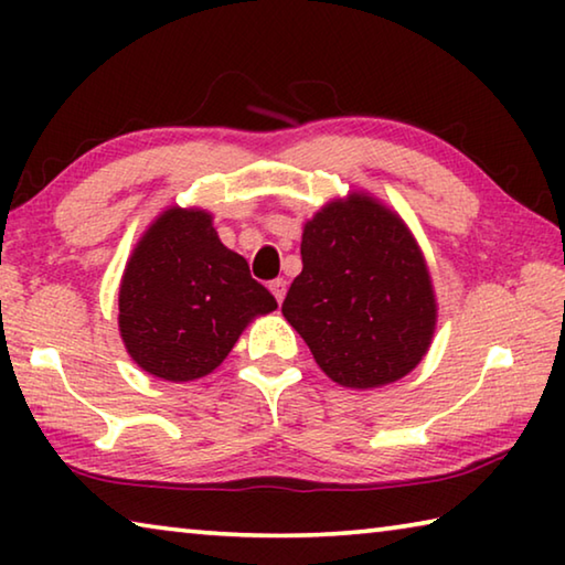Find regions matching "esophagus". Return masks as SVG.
<instances>
[{"mask_svg": "<svg viewBox=\"0 0 565 565\" xmlns=\"http://www.w3.org/2000/svg\"><path fill=\"white\" fill-rule=\"evenodd\" d=\"M269 289H271V294H274V299L281 303L284 296H286V281H284V279H274V281L269 284Z\"/></svg>", "mask_w": 565, "mask_h": 565, "instance_id": "esophagus-1", "label": "esophagus"}]
</instances>
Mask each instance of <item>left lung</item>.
Returning <instances> with one entry per match:
<instances>
[{
	"instance_id": "left-lung-1",
	"label": "left lung",
	"mask_w": 565,
	"mask_h": 565,
	"mask_svg": "<svg viewBox=\"0 0 565 565\" xmlns=\"http://www.w3.org/2000/svg\"><path fill=\"white\" fill-rule=\"evenodd\" d=\"M301 262L281 313L323 374L363 391L418 366L438 306L424 252L394 209L366 191L323 204L303 224Z\"/></svg>"
}]
</instances>
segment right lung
Returning a JSON list of instances; mask_svg holds the SVG:
<instances>
[{
    "instance_id": "add662e5",
    "label": "right lung",
    "mask_w": 565,
    "mask_h": 565,
    "mask_svg": "<svg viewBox=\"0 0 565 565\" xmlns=\"http://www.w3.org/2000/svg\"><path fill=\"white\" fill-rule=\"evenodd\" d=\"M276 299L226 248L206 209L169 206L134 246L119 284V333L131 361L164 381L202 379Z\"/></svg>"
}]
</instances>
